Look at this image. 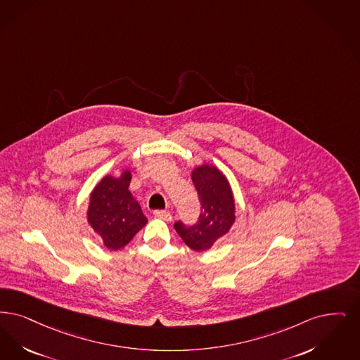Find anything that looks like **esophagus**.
<instances>
[{
  "label": "esophagus",
  "instance_id": "34e87169",
  "mask_svg": "<svg viewBox=\"0 0 360 360\" xmlns=\"http://www.w3.org/2000/svg\"><path fill=\"white\" fill-rule=\"evenodd\" d=\"M154 216L157 217V218H160V219H163V221H166V222H170V221L173 219V216H172L169 212H165V210H157V212H154Z\"/></svg>",
  "mask_w": 360,
  "mask_h": 360
}]
</instances>
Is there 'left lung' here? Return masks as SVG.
<instances>
[{"mask_svg": "<svg viewBox=\"0 0 360 360\" xmlns=\"http://www.w3.org/2000/svg\"><path fill=\"white\" fill-rule=\"evenodd\" d=\"M191 181L198 191L201 214L187 228L175 222L174 228L194 252H205L228 234L236 222V202L226 175L217 166L202 163L191 170Z\"/></svg>", "mask_w": 360, "mask_h": 360, "instance_id": "8db88e82", "label": "left lung"}]
</instances>
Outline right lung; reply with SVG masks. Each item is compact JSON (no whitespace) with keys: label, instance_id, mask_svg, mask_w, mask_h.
Returning a JSON list of instances; mask_svg holds the SVG:
<instances>
[{"label":"right lung","instance_id":"obj_1","mask_svg":"<svg viewBox=\"0 0 360 360\" xmlns=\"http://www.w3.org/2000/svg\"><path fill=\"white\" fill-rule=\"evenodd\" d=\"M131 178L129 169L104 175L89 194L86 222L110 250L124 248L148 222L129 190Z\"/></svg>","mask_w":360,"mask_h":360}]
</instances>
